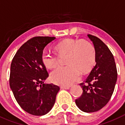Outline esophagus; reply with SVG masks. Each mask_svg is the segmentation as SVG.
<instances>
[{
  "label": "esophagus",
  "instance_id": "1",
  "mask_svg": "<svg viewBox=\"0 0 125 125\" xmlns=\"http://www.w3.org/2000/svg\"><path fill=\"white\" fill-rule=\"evenodd\" d=\"M70 86H61V89H69Z\"/></svg>",
  "mask_w": 125,
  "mask_h": 125
}]
</instances>
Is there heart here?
I'll return each mask as SVG.
<instances>
[{
  "instance_id": "obj_1",
  "label": "heart",
  "mask_w": 125,
  "mask_h": 125,
  "mask_svg": "<svg viewBox=\"0 0 125 125\" xmlns=\"http://www.w3.org/2000/svg\"><path fill=\"white\" fill-rule=\"evenodd\" d=\"M57 54L47 50L42 53L41 59L45 67L53 68L59 64V56L65 58L66 66H59L52 72L50 79L54 83L68 86L78 81L81 72H86L95 62L94 47L86 40L68 38L55 45Z\"/></svg>"
}]
</instances>
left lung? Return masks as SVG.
<instances>
[{
    "label": "left lung",
    "instance_id": "1",
    "mask_svg": "<svg viewBox=\"0 0 125 125\" xmlns=\"http://www.w3.org/2000/svg\"><path fill=\"white\" fill-rule=\"evenodd\" d=\"M96 53V64L84 82L80 84L83 93L76 104L84 112L101 110L108 104L114 91L117 71L114 55L108 46L95 36L88 34Z\"/></svg>",
    "mask_w": 125,
    "mask_h": 125
}]
</instances>
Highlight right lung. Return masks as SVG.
I'll return each instance as SVG.
<instances>
[{
  "instance_id": "1",
  "label": "right lung",
  "mask_w": 125,
  "mask_h": 125,
  "mask_svg": "<svg viewBox=\"0 0 125 125\" xmlns=\"http://www.w3.org/2000/svg\"><path fill=\"white\" fill-rule=\"evenodd\" d=\"M55 39L32 38L21 45L11 61L10 88L21 108L33 115H43L52 110L60 90L59 86L45 83L49 73L41 59L44 47Z\"/></svg>"
}]
</instances>
